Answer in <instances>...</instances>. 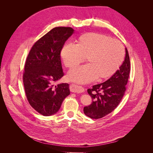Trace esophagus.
<instances>
[{
  "label": "esophagus",
  "mask_w": 153,
  "mask_h": 153,
  "mask_svg": "<svg viewBox=\"0 0 153 153\" xmlns=\"http://www.w3.org/2000/svg\"><path fill=\"white\" fill-rule=\"evenodd\" d=\"M69 90L72 92H75V93H81L84 91V89L81 86H78L76 84H72L69 85Z\"/></svg>",
  "instance_id": "34e87169"
}]
</instances>
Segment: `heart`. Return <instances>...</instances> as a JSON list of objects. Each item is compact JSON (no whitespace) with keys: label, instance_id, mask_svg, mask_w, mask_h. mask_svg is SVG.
Returning a JSON list of instances; mask_svg holds the SVG:
<instances>
[{"label":"heart","instance_id":"heart-1","mask_svg":"<svg viewBox=\"0 0 153 153\" xmlns=\"http://www.w3.org/2000/svg\"><path fill=\"white\" fill-rule=\"evenodd\" d=\"M61 54L64 65L70 69L86 57L89 64L73 69L68 74L69 80L79 83L110 78L118 70L124 58V48L119 41L98 32L81 35L76 45H64Z\"/></svg>","mask_w":153,"mask_h":153}]
</instances>
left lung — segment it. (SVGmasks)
Here are the masks:
<instances>
[{"label": "left lung", "mask_w": 153, "mask_h": 153, "mask_svg": "<svg viewBox=\"0 0 153 153\" xmlns=\"http://www.w3.org/2000/svg\"><path fill=\"white\" fill-rule=\"evenodd\" d=\"M130 61L126 48V56L119 69L108 80L87 90L92 103L84 108L85 115L91 119L102 118L114 111L121 102L126 90L130 72Z\"/></svg>", "instance_id": "1"}]
</instances>
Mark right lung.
Returning <instances> with one entry per match:
<instances>
[{
  "mask_svg": "<svg viewBox=\"0 0 153 153\" xmlns=\"http://www.w3.org/2000/svg\"><path fill=\"white\" fill-rule=\"evenodd\" d=\"M73 31L69 27H55L36 41L27 57L23 74L27 99L44 116L57 113L70 94L68 84H54L64 76L61 53Z\"/></svg>",
  "mask_w": 153,
  "mask_h": 153,
  "instance_id": "right-lung-1",
  "label": "right lung"
}]
</instances>
